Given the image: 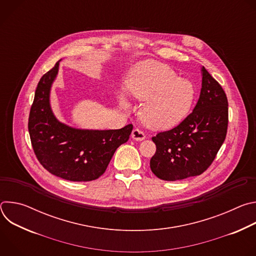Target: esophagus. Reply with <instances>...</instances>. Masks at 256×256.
Listing matches in <instances>:
<instances>
[{"mask_svg":"<svg viewBox=\"0 0 256 256\" xmlns=\"http://www.w3.org/2000/svg\"><path fill=\"white\" fill-rule=\"evenodd\" d=\"M144 138H146L142 130H138V128H134V130L132 132V140H144Z\"/></svg>","mask_w":256,"mask_h":256,"instance_id":"obj_1","label":"esophagus"}]
</instances>
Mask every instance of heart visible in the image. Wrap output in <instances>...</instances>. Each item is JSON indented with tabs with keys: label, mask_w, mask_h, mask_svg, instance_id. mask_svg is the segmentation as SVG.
Returning a JSON list of instances; mask_svg holds the SVG:
<instances>
[{
	"label": "heart",
	"mask_w": 256,
	"mask_h": 256,
	"mask_svg": "<svg viewBox=\"0 0 256 256\" xmlns=\"http://www.w3.org/2000/svg\"><path fill=\"white\" fill-rule=\"evenodd\" d=\"M126 93L144 102L140 110L142 122L151 130H165L176 126L190 112L196 90L194 84L179 78L168 66L158 62H144L130 72L126 84ZM120 106L130 108L128 95L118 92Z\"/></svg>",
	"instance_id": "b5f03b06"
}]
</instances>
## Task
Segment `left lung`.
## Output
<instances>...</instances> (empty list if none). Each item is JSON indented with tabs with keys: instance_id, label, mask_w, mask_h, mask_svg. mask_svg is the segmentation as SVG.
I'll list each match as a JSON object with an SVG mask.
<instances>
[{
	"instance_id": "left-lung-1",
	"label": "left lung",
	"mask_w": 256,
	"mask_h": 256,
	"mask_svg": "<svg viewBox=\"0 0 256 256\" xmlns=\"http://www.w3.org/2000/svg\"><path fill=\"white\" fill-rule=\"evenodd\" d=\"M202 89L194 112L176 128L152 138L157 150L152 172L176 181L204 172L223 144L228 128V100L221 87L202 66Z\"/></svg>"
}]
</instances>
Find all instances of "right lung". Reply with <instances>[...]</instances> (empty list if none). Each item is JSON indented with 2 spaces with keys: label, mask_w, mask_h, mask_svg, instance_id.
<instances>
[{
  "label": "right lung",
  "mask_w": 256,
  "mask_h": 256,
  "mask_svg": "<svg viewBox=\"0 0 256 256\" xmlns=\"http://www.w3.org/2000/svg\"><path fill=\"white\" fill-rule=\"evenodd\" d=\"M60 60L35 90L28 130L34 153L52 174L70 181H91L106 170L114 152L128 142L132 124L120 130H82L60 122L50 106V90Z\"/></svg>",
  "instance_id": "add662e5"
}]
</instances>
